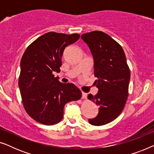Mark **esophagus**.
Wrapping results in <instances>:
<instances>
[{
	"instance_id": "34e87169",
	"label": "esophagus",
	"mask_w": 154,
	"mask_h": 154,
	"mask_svg": "<svg viewBox=\"0 0 154 154\" xmlns=\"http://www.w3.org/2000/svg\"><path fill=\"white\" fill-rule=\"evenodd\" d=\"M82 99L87 100V94L85 93V92H82Z\"/></svg>"
}]
</instances>
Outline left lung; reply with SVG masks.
Listing matches in <instances>:
<instances>
[{"label":"left lung","mask_w":154,"mask_h":154,"mask_svg":"<svg viewBox=\"0 0 154 154\" xmlns=\"http://www.w3.org/2000/svg\"><path fill=\"white\" fill-rule=\"evenodd\" d=\"M81 38L87 43L94 58V84L97 94L88 95V100L99 106V113L89 119L92 125H104L115 120L125 107L128 97L130 68L121 45L104 32L94 31L83 33Z\"/></svg>","instance_id":"8db88e82"}]
</instances>
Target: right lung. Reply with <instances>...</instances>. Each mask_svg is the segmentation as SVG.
<instances>
[{
  "label": "right lung",
  "mask_w": 154,
  "mask_h": 154,
  "mask_svg": "<svg viewBox=\"0 0 154 154\" xmlns=\"http://www.w3.org/2000/svg\"><path fill=\"white\" fill-rule=\"evenodd\" d=\"M79 38L78 33L51 31L35 40L23 54L18 81L22 104L29 116L40 123H58L64 116V105L81 98L74 84L60 83L53 74L60 71L65 48Z\"/></svg>",
  "instance_id": "obj_1"
}]
</instances>
